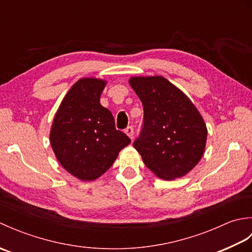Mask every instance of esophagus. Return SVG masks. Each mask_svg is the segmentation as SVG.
Wrapping results in <instances>:
<instances>
[{"label":"esophagus","mask_w":252,"mask_h":252,"mask_svg":"<svg viewBox=\"0 0 252 252\" xmlns=\"http://www.w3.org/2000/svg\"><path fill=\"white\" fill-rule=\"evenodd\" d=\"M125 132L126 133V135L129 136L130 138H133V135H134V131H133V127L131 126H127L126 129L125 130Z\"/></svg>","instance_id":"obj_1"}]
</instances>
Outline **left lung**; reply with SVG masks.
Returning a JSON list of instances; mask_svg holds the SVG:
<instances>
[{"instance_id":"left-lung-1","label":"left lung","mask_w":252,"mask_h":252,"mask_svg":"<svg viewBox=\"0 0 252 252\" xmlns=\"http://www.w3.org/2000/svg\"><path fill=\"white\" fill-rule=\"evenodd\" d=\"M143 104L140 135L133 146L159 178L172 180L189 173L205 151L207 127L187 96L162 77L130 79Z\"/></svg>"}]
</instances>
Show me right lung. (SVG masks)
Returning a JSON list of instances; mask_svg holds the SVG:
<instances>
[{
  "label": "right lung",
  "mask_w": 252,
  "mask_h": 252,
  "mask_svg": "<svg viewBox=\"0 0 252 252\" xmlns=\"http://www.w3.org/2000/svg\"><path fill=\"white\" fill-rule=\"evenodd\" d=\"M105 81L81 79L68 91L53 122L51 145L69 173L93 181L108 170L130 137L116 129L111 112L99 104Z\"/></svg>",
  "instance_id": "right-lung-1"
}]
</instances>
